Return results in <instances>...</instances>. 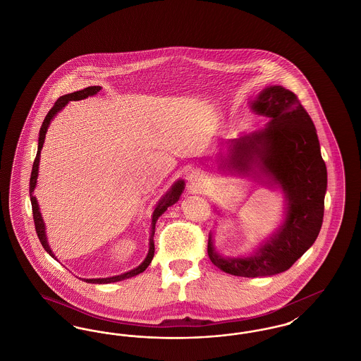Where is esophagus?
<instances>
[{"label": "esophagus", "instance_id": "obj_1", "mask_svg": "<svg viewBox=\"0 0 361 361\" xmlns=\"http://www.w3.org/2000/svg\"><path fill=\"white\" fill-rule=\"evenodd\" d=\"M203 181V174L199 171H190L188 174V183L190 187H197Z\"/></svg>", "mask_w": 361, "mask_h": 361}]
</instances>
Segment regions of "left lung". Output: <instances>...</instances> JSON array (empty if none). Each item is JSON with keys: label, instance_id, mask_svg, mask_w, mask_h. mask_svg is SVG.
I'll return each instance as SVG.
<instances>
[{"label": "left lung", "instance_id": "8db88e82", "mask_svg": "<svg viewBox=\"0 0 361 361\" xmlns=\"http://www.w3.org/2000/svg\"><path fill=\"white\" fill-rule=\"evenodd\" d=\"M269 121L261 131L234 139L221 168L279 185L287 199L286 219L250 257L224 258L208 235V257L230 275L259 277L290 269L315 242L324 221L327 172L315 126L295 93L283 86L264 89L252 103ZM222 159V158H221ZM262 175L267 180L264 182Z\"/></svg>", "mask_w": 361, "mask_h": 361}]
</instances>
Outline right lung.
<instances>
[{"mask_svg": "<svg viewBox=\"0 0 361 361\" xmlns=\"http://www.w3.org/2000/svg\"><path fill=\"white\" fill-rule=\"evenodd\" d=\"M102 86H87L82 90H77L74 93H69V94H65L62 97H59L51 109L49 111L46 119L43 121V124L40 127V131H39V145H37V153H36V158L34 161V166H32V173H31V180H30V196H31V204H32V214H34V222L35 228H36V234L39 237V240L42 243V246L44 247V250L55 258V255L52 253L50 246H49V242H47V235H46V227L43 224V219H42V215H40V211H39V204H37V200L34 196V189L36 187V180H37V173H39V161H40V150L43 147V143H44V137H46V133H47V128L51 123L52 118L65 106L68 105L69 102H75V100H82L86 99L87 96H93L96 94L97 92H100ZM184 190V181L183 180H178L177 183H174L172 188L169 189V192L158 202V204L155 207L154 212H153V219H152V233H150V247H149V253L145 258V261L137 267L134 269H131L130 272H126L123 275L112 276V277H104V279H84V281L86 283H93V284H108V283H115V281H121L124 279H128V277H133V276L139 275L142 274L152 262V259L154 257V233H155V222L157 219L168 209V207L173 206L181 196Z\"/></svg>", "mask_w": 361, "mask_h": 361, "instance_id": "right-lung-1", "label": "right lung"}]
</instances>
